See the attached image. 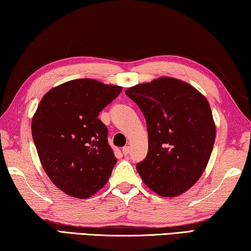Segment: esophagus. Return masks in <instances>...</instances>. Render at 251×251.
I'll use <instances>...</instances> for the list:
<instances>
[{"instance_id": "34e87169", "label": "esophagus", "mask_w": 251, "mask_h": 251, "mask_svg": "<svg viewBox=\"0 0 251 251\" xmlns=\"http://www.w3.org/2000/svg\"><path fill=\"white\" fill-rule=\"evenodd\" d=\"M130 151H131V148L129 146H126V147H125L122 149V152H123V154H125V155H128L130 153Z\"/></svg>"}]
</instances>
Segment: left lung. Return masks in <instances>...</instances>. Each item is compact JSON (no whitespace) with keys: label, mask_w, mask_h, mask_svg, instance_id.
Segmentation results:
<instances>
[{"label":"left lung","mask_w":251,"mask_h":251,"mask_svg":"<svg viewBox=\"0 0 251 251\" xmlns=\"http://www.w3.org/2000/svg\"><path fill=\"white\" fill-rule=\"evenodd\" d=\"M146 118L148 154L137 164L146 186L172 198L198 181L216 139L209 102L191 84L162 76L126 90Z\"/></svg>","instance_id":"8db88e82"}]
</instances>
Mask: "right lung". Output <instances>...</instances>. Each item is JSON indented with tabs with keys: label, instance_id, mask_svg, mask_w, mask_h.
I'll return each mask as SVG.
<instances>
[{
	"label": "right lung",
	"instance_id": "obj_1",
	"mask_svg": "<svg viewBox=\"0 0 251 251\" xmlns=\"http://www.w3.org/2000/svg\"><path fill=\"white\" fill-rule=\"evenodd\" d=\"M121 91L119 85L76 79L41 99L32 137L45 174L64 194L87 199L108 182L117 158L98 116Z\"/></svg>",
	"mask_w": 251,
	"mask_h": 251
}]
</instances>
